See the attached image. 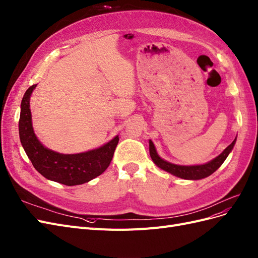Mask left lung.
<instances>
[{"label": "left lung", "instance_id": "obj_1", "mask_svg": "<svg viewBox=\"0 0 258 258\" xmlns=\"http://www.w3.org/2000/svg\"><path fill=\"white\" fill-rule=\"evenodd\" d=\"M235 143H236V138L225 149V150H224L219 156L215 157L214 160L204 165H195V166H181V165L171 164L164 161L159 155H157L155 147L151 140L149 141V151H150V156L152 161L155 163L156 166H159L161 169L182 179L199 180V179L210 176V174H212L218 168H220V166L224 163V161L226 160L229 152L232 150V148H234Z\"/></svg>", "mask_w": 258, "mask_h": 258}]
</instances>
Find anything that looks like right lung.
Listing matches in <instances>:
<instances>
[{"label": "right lung", "instance_id": "right-lung-1", "mask_svg": "<svg viewBox=\"0 0 258 258\" xmlns=\"http://www.w3.org/2000/svg\"><path fill=\"white\" fill-rule=\"evenodd\" d=\"M36 85L31 86L23 95L19 119L21 145L34 168L51 181L64 185H78L102 174L109 166L119 136L94 150L77 154H61L40 144L32 126L30 96Z\"/></svg>", "mask_w": 258, "mask_h": 258}]
</instances>
